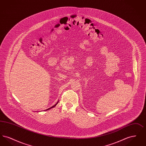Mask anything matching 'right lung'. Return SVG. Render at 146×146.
I'll return each mask as SVG.
<instances>
[{
    "mask_svg": "<svg viewBox=\"0 0 146 146\" xmlns=\"http://www.w3.org/2000/svg\"><path fill=\"white\" fill-rule=\"evenodd\" d=\"M58 101H59V100H58ZM58 101L56 104L54 106H52V107H51L50 108H48V109H47V110H44V111H48V110H50L51 108H53V107H55L56 106V104H57L58 103Z\"/></svg>",
    "mask_w": 146,
    "mask_h": 146,
    "instance_id": "1",
    "label": "right lung"
}]
</instances>
